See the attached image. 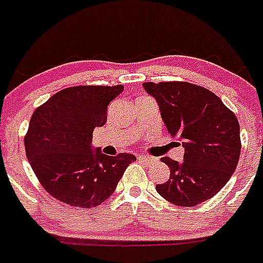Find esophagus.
<instances>
[{
	"label": "esophagus",
	"mask_w": 263,
	"mask_h": 263,
	"mask_svg": "<svg viewBox=\"0 0 263 263\" xmlns=\"http://www.w3.org/2000/svg\"><path fill=\"white\" fill-rule=\"evenodd\" d=\"M138 160L139 162H143V163H148V162H151V158H148V156L138 155Z\"/></svg>",
	"instance_id": "esophagus-1"
}]
</instances>
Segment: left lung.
Here are the masks:
<instances>
[{
	"mask_svg": "<svg viewBox=\"0 0 263 263\" xmlns=\"http://www.w3.org/2000/svg\"><path fill=\"white\" fill-rule=\"evenodd\" d=\"M158 101L173 138L182 140L183 162L170 158V179L156 191L176 206L193 207L213 198L229 182L240 154L237 116L217 95L186 81L144 83Z\"/></svg>",
	"mask_w": 263,
	"mask_h": 263,
	"instance_id": "left-lung-1",
	"label": "left lung"
}]
</instances>
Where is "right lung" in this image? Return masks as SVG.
I'll use <instances>...</instances> for the list:
<instances>
[{
    "mask_svg": "<svg viewBox=\"0 0 263 263\" xmlns=\"http://www.w3.org/2000/svg\"><path fill=\"white\" fill-rule=\"evenodd\" d=\"M123 85H77L57 92L33 112L26 158L41 186L69 206L90 209L112 195L132 154L92 151V134L107 121V108Z\"/></svg>",
    "mask_w": 263,
    "mask_h": 263,
    "instance_id": "right-lung-1",
    "label": "right lung"
}]
</instances>
